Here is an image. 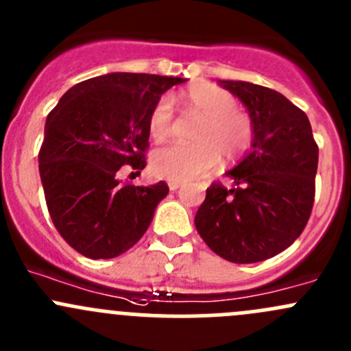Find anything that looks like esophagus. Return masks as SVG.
I'll list each match as a JSON object with an SVG mask.
<instances>
[{"mask_svg": "<svg viewBox=\"0 0 351 351\" xmlns=\"http://www.w3.org/2000/svg\"><path fill=\"white\" fill-rule=\"evenodd\" d=\"M180 185H182L180 182H169L168 183V186H169V190H171V192H176V190L180 189Z\"/></svg>", "mask_w": 351, "mask_h": 351, "instance_id": "esophagus-1", "label": "esophagus"}]
</instances>
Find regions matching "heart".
<instances>
[{"label": "heart", "instance_id": "b5f03b06", "mask_svg": "<svg viewBox=\"0 0 351 351\" xmlns=\"http://www.w3.org/2000/svg\"><path fill=\"white\" fill-rule=\"evenodd\" d=\"M183 115L195 117L192 130L193 144H171L153 156V169L158 176L171 182H189L210 171L224 158H238L253 143V123L239 112L238 101L229 91L214 84H193L182 93ZM175 123L171 100L161 97L153 105L147 129L154 141H165Z\"/></svg>", "mask_w": 351, "mask_h": 351}]
</instances>
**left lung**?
Segmentation results:
<instances>
[{"label": "left lung", "instance_id": "obj_1", "mask_svg": "<svg viewBox=\"0 0 351 351\" xmlns=\"http://www.w3.org/2000/svg\"><path fill=\"white\" fill-rule=\"evenodd\" d=\"M243 101L253 143L226 175L232 189L214 183L198 207L195 228L205 244L231 263H256L282 253L309 221L319 149L309 119L282 93L219 80Z\"/></svg>", "mask_w": 351, "mask_h": 351}]
</instances>
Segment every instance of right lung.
Instances as JSON below:
<instances>
[{"instance_id":"obj_1","label":"right lung","mask_w":351,"mask_h":351,"mask_svg":"<svg viewBox=\"0 0 351 351\" xmlns=\"http://www.w3.org/2000/svg\"><path fill=\"white\" fill-rule=\"evenodd\" d=\"M185 77L110 73L81 81L47 115L38 171L49 214L71 247L91 260L125 253L149 228L165 182L136 186L117 178L141 173L151 108Z\"/></svg>"}]
</instances>
